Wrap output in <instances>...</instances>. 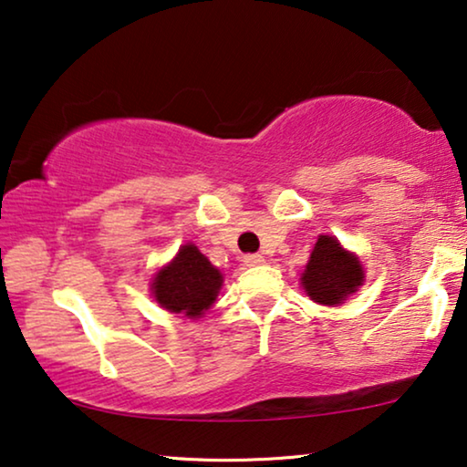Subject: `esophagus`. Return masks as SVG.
<instances>
[{
	"instance_id": "1",
	"label": "esophagus",
	"mask_w": 467,
	"mask_h": 467,
	"mask_svg": "<svg viewBox=\"0 0 467 467\" xmlns=\"http://www.w3.org/2000/svg\"><path fill=\"white\" fill-rule=\"evenodd\" d=\"M243 262H245L247 266H260V264L264 262V255H260V254H249V255L243 257Z\"/></svg>"
}]
</instances>
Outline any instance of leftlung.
I'll return each mask as SVG.
<instances>
[{"label":"left lung","mask_w":467,"mask_h":467,"mask_svg":"<svg viewBox=\"0 0 467 467\" xmlns=\"http://www.w3.org/2000/svg\"><path fill=\"white\" fill-rule=\"evenodd\" d=\"M300 281L312 302L339 306L363 285L365 270L358 257L344 249L336 236L321 234Z\"/></svg>","instance_id":"obj_1"}]
</instances>
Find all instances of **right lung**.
<instances>
[{
	"label": "right lung",
	"mask_w": 467,
	"mask_h": 467,
	"mask_svg": "<svg viewBox=\"0 0 467 467\" xmlns=\"http://www.w3.org/2000/svg\"><path fill=\"white\" fill-rule=\"evenodd\" d=\"M224 276L197 245L186 243L176 257L155 275L152 297L161 308L189 318H201L212 308Z\"/></svg>",
	"instance_id": "1"
}]
</instances>
